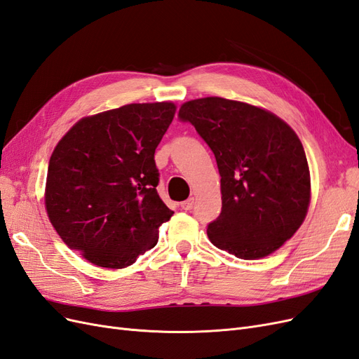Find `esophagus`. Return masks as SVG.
<instances>
[{
  "mask_svg": "<svg viewBox=\"0 0 359 359\" xmlns=\"http://www.w3.org/2000/svg\"><path fill=\"white\" fill-rule=\"evenodd\" d=\"M193 205H194V198H189L187 201L181 202V210H184V211H190V210L193 208Z\"/></svg>",
  "mask_w": 359,
  "mask_h": 359,
  "instance_id": "obj_1",
  "label": "esophagus"
}]
</instances>
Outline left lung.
<instances>
[{
	"label": "left lung",
	"instance_id": "obj_1",
	"mask_svg": "<svg viewBox=\"0 0 359 359\" xmlns=\"http://www.w3.org/2000/svg\"><path fill=\"white\" fill-rule=\"evenodd\" d=\"M178 116L208 144L222 177V212L206 229L210 241L247 260L276 252L299 229L310 203L297 133L274 114L222 97L184 103Z\"/></svg>",
	"mask_w": 359,
	"mask_h": 359
}]
</instances>
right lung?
<instances>
[{
	"mask_svg": "<svg viewBox=\"0 0 359 359\" xmlns=\"http://www.w3.org/2000/svg\"><path fill=\"white\" fill-rule=\"evenodd\" d=\"M177 106L132 103L82 118L49 160L45 203L66 245L119 269L156 247L173 211L157 193L154 153Z\"/></svg>",
	"mask_w": 359,
	"mask_h": 359,
	"instance_id": "add662e5",
	"label": "right lung"
}]
</instances>
